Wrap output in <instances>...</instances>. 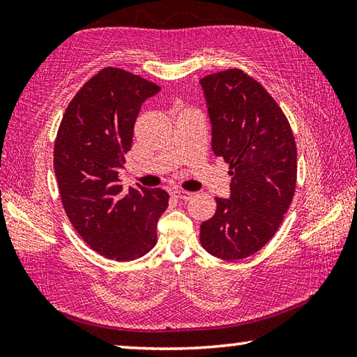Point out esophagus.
Returning a JSON list of instances; mask_svg holds the SVG:
<instances>
[{
  "mask_svg": "<svg viewBox=\"0 0 357 357\" xmlns=\"http://www.w3.org/2000/svg\"><path fill=\"white\" fill-rule=\"evenodd\" d=\"M172 195H173L174 198H178V200H183V202H187V200H190V198H192V193H190V192L179 190V189L172 190Z\"/></svg>",
  "mask_w": 357,
  "mask_h": 357,
  "instance_id": "esophagus-1",
  "label": "esophagus"
}]
</instances>
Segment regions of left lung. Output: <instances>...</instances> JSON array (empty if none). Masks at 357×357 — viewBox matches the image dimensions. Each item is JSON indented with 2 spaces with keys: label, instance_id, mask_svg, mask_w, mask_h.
<instances>
[{
  "label": "left lung",
  "instance_id": "left-lung-1",
  "mask_svg": "<svg viewBox=\"0 0 357 357\" xmlns=\"http://www.w3.org/2000/svg\"><path fill=\"white\" fill-rule=\"evenodd\" d=\"M213 151L229 165V198L200 227L203 249L234 261L274 236L291 204L298 153L289 123L266 89L241 69L203 77Z\"/></svg>",
  "mask_w": 357,
  "mask_h": 357
}]
</instances>
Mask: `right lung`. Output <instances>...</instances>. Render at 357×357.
Segmentation results:
<instances>
[{"mask_svg":"<svg viewBox=\"0 0 357 357\" xmlns=\"http://www.w3.org/2000/svg\"><path fill=\"white\" fill-rule=\"evenodd\" d=\"M159 91L128 70L105 68L70 100L58 129L53 167L66 214L84 243L116 261L153 249L157 220L168 208L165 190L123 192L118 178L142 104Z\"/></svg>","mask_w":357,"mask_h":357,"instance_id":"right-lung-1","label":"right lung"}]
</instances>
